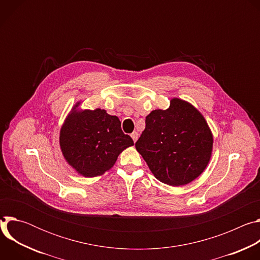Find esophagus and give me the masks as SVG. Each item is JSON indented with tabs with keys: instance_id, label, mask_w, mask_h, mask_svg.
Masks as SVG:
<instances>
[{
	"instance_id": "1",
	"label": "esophagus",
	"mask_w": 260,
	"mask_h": 260,
	"mask_svg": "<svg viewBox=\"0 0 260 260\" xmlns=\"http://www.w3.org/2000/svg\"><path fill=\"white\" fill-rule=\"evenodd\" d=\"M131 137H132V139L134 140V142H136L137 140H138V137H139V134L137 133V132H134V133H132V135H131Z\"/></svg>"
}]
</instances>
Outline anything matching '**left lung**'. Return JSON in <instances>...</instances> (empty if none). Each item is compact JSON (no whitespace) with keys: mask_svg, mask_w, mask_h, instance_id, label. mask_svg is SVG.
Masks as SVG:
<instances>
[{"mask_svg":"<svg viewBox=\"0 0 260 260\" xmlns=\"http://www.w3.org/2000/svg\"><path fill=\"white\" fill-rule=\"evenodd\" d=\"M136 149L157 180L171 186L188 184L206 169L213 136L207 121L189 103L173 99L167 110H154Z\"/></svg>","mask_w":260,"mask_h":260,"instance_id":"left-lung-1","label":"left lung"}]
</instances>
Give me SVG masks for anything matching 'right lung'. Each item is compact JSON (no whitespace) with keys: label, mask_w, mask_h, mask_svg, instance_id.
Here are the masks:
<instances>
[{"label":"right lung","mask_w":260,"mask_h":260,"mask_svg":"<svg viewBox=\"0 0 260 260\" xmlns=\"http://www.w3.org/2000/svg\"><path fill=\"white\" fill-rule=\"evenodd\" d=\"M59 145L70 166L84 177H95L112 168L134 141L122 132L117 116L102 109L77 111L74 108L60 129Z\"/></svg>","instance_id":"1"}]
</instances>
